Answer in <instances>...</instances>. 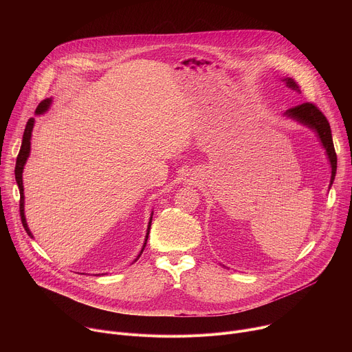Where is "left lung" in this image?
Listing matches in <instances>:
<instances>
[{
    "mask_svg": "<svg viewBox=\"0 0 352 352\" xmlns=\"http://www.w3.org/2000/svg\"><path fill=\"white\" fill-rule=\"evenodd\" d=\"M284 82L289 89L299 90L298 82H295L292 78H285ZM285 114L288 117L299 121V122H302V124L314 128L318 132V135H319V138H320V140H322V143L326 148V152L329 155L330 163H331V181H330V185H331L333 181H334V177H336V171H337V155H336V150H334L331 129H330V124H329L327 118L319 110V107L315 106L311 102L291 107L285 111Z\"/></svg>",
    "mask_w": 352,
    "mask_h": 352,
    "instance_id": "8db88e82",
    "label": "left lung"
}]
</instances>
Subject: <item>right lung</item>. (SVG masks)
Here are the masks:
<instances>
[{
	"label": "right lung",
	"mask_w": 352,
	"mask_h": 352,
	"mask_svg": "<svg viewBox=\"0 0 352 352\" xmlns=\"http://www.w3.org/2000/svg\"><path fill=\"white\" fill-rule=\"evenodd\" d=\"M50 103H52V100H43V102L37 106L36 109V113L40 114V113H44ZM33 124H34V118H30L26 122V126H25V132H23V139H22V146H21V150H19V155L16 157V166H15V179H16V184H18V188H19V193H21V199H19V213H21V220H22V224H23V228L26 230V232L32 236V232L28 227V223H26V219H25V210H23V202H25V196H23V182H22V171H23V166L29 157V152H30V136H32V129H33ZM150 224H152V219H150L148 221V227H147V234H146V239H144V243H143V248L140 250V255L143 252V249L146 246V242H147V236H148V231H150ZM139 255V256H140ZM138 256V258H139Z\"/></svg>",
	"instance_id": "1"
}]
</instances>
